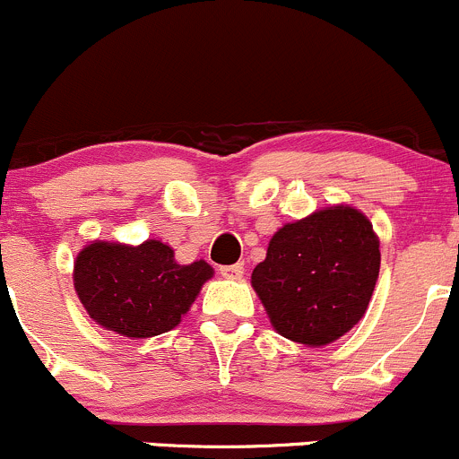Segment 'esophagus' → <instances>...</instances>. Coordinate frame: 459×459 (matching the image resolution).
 <instances>
[{"instance_id": "1", "label": "esophagus", "mask_w": 459, "mask_h": 459, "mask_svg": "<svg viewBox=\"0 0 459 459\" xmlns=\"http://www.w3.org/2000/svg\"><path fill=\"white\" fill-rule=\"evenodd\" d=\"M245 273V267L243 263H236V264H225V267H221V276L228 278V281H240Z\"/></svg>"}]
</instances>
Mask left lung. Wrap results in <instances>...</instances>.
Wrapping results in <instances>:
<instances>
[{
    "label": "left lung",
    "instance_id": "1",
    "mask_svg": "<svg viewBox=\"0 0 459 459\" xmlns=\"http://www.w3.org/2000/svg\"><path fill=\"white\" fill-rule=\"evenodd\" d=\"M380 273V238L365 212L329 205L285 223L252 272L272 327L305 347H325L367 314Z\"/></svg>",
    "mask_w": 459,
    "mask_h": 459
}]
</instances>
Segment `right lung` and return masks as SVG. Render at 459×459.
Returning a JSON list of instances; mask_svg holds the SVG:
<instances>
[{
  "label": "right lung",
  "instance_id": "1",
  "mask_svg": "<svg viewBox=\"0 0 459 459\" xmlns=\"http://www.w3.org/2000/svg\"><path fill=\"white\" fill-rule=\"evenodd\" d=\"M214 269L181 264L157 238L141 245L92 240L74 258L73 282L99 327L126 338H152L181 323Z\"/></svg>",
  "mask_w": 459,
  "mask_h": 459
}]
</instances>
